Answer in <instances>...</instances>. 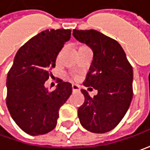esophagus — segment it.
Instances as JSON below:
<instances>
[{"label":"esophagus","mask_w":150,"mask_h":150,"mask_svg":"<svg viewBox=\"0 0 150 150\" xmlns=\"http://www.w3.org/2000/svg\"><path fill=\"white\" fill-rule=\"evenodd\" d=\"M72 91H73V92L79 91H80V86L77 85H72Z\"/></svg>","instance_id":"1"}]
</instances>
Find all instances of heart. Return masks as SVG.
<instances>
[{
    "mask_svg": "<svg viewBox=\"0 0 150 150\" xmlns=\"http://www.w3.org/2000/svg\"><path fill=\"white\" fill-rule=\"evenodd\" d=\"M85 47H86V46H85V45H82V46H80L79 49H81V48H85Z\"/></svg>",
    "mask_w": 150,
    "mask_h": 150,
    "instance_id": "heart-1",
    "label": "heart"
}]
</instances>
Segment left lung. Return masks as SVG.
Segmentation results:
<instances>
[{
	"mask_svg": "<svg viewBox=\"0 0 150 150\" xmlns=\"http://www.w3.org/2000/svg\"><path fill=\"white\" fill-rule=\"evenodd\" d=\"M73 35L93 51L84 85L98 91L91 97L85 90H81L85 102L78 110L80 124L92 133L110 131L121 121L131 103L132 66L115 40L96 30H73Z\"/></svg>",
	"mask_w": 150,
	"mask_h": 150,
	"instance_id": "left-lung-1",
	"label": "left lung"
}]
</instances>
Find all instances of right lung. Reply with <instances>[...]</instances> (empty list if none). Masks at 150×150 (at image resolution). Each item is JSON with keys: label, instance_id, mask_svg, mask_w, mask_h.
<instances>
[{"label": "right lung", "instance_id": "add662e5", "mask_svg": "<svg viewBox=\"0 0 150 150\" xmlns=\"http://www.w3.org/2000/svg\"><path fill=\"white\" fill-rule=\"evenodd\" d=\"M70 30H46L22 45L6 78V105L13 120L30 135L44 134L57 124L59 110L72 93L71 84L58 80L49 91L45 82L59 52L70 39Z\"/></svg>", "mask_w": 150, "mask_h": 150}]
</instances>
